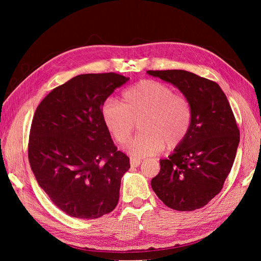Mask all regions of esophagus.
I'll use <instances>...</instances> for the list:
<instances>
[{"label": "esophagus", "instance_id": "1", "mask_svg": "<svg viewBox=\"0 0 261 261\" xmlns=\"http://www.w3.org/2000/svg\"><path fill=\"white\" fill-rule=\"evenodd\" d=\"M130 164L132 167H138V166L141 164V160L137 158H130Z\"/></svg>", "mask_w": 261, "mask_h": 261}]
</instances>
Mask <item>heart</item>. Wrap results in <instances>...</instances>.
<instances>
[{
  "instance_id": "obj_1",
  "label": "heart",
  "mask_w": 261,
  "mask_h": 261,
  "mask_svg": "<svg viewBox=\"0 0 261 261\" xmlns=\"http://www.w3.org/2000/svg\"><path fill=\"white\" fill-rule=\"evenodd\" d=\"M105 126L119 145L130 140L139 122L141 135L127 146L135 157L152 156L165 147L178 148L190 134L192 108L187 99L175 94L163 82L142 80L122 94V103L105 101L101 108Z\"/></svg>"
}]
</instances>
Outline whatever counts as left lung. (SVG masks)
<instances>
[{
    "label": "left lung",
    "instance_id": "left-lung-1",
    "mask_svg": "<svg viewBox=\"0 0 261 261\" xmlns=\"http://www.w3.org/2000/svg\"><path fill=\"white\" fill-rule=\"evenodd\" d=\"M147 73L175 85L192 108L190 134L168 159L160 160L151 187L170 208H201L222 190L233 165L240 141L234 114L213 81L180 69Z\"/></svg>",
    "mask_w": 261,
    "mask_h": 261
}]
</instances>
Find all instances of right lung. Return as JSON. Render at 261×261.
I'll return each mask as SVG.
<instances>
[{
	"mask_svg": "<svg viewBox=\"0 0 261 261\" xmlns=\"http://www.w3.org/2000/svg\"><path fill=\"white\" fill-rule=\"evenodd\" d=\"M127 81L115 73L75 76L54 88L33 115L31 169L51 202L73 218L97 219L118 205L130 160L113 143L101 108Z\"/></svg>",
	"mask_w": 261,
	"mask_h": 261,
	"instance_id": "1",
	"label": "right lung"
}]
</instances>
